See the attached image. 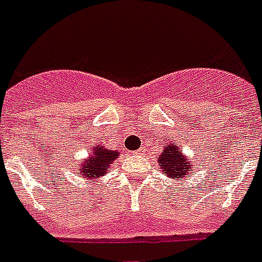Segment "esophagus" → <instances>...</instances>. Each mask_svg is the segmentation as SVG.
Instances as JSON below:
<instances>
[{
	"mask_svg": "<svg viewBox=\"0 0 262 262\" xmlns=\"http://www.w3.org/2000/svg\"><path fill=\"white\" fill-rule=\"evenodd\" d=\"M135 152H137V154H143L144 148H139V150H137V151H135Z\"/></svg>",
	"mask_w": 262,
	"mask_h": 262,
	"instance_id": "esophagus-1",
	"label": "esophagus"
}]
</instances>
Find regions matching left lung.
Masks as SVG:
<instances>
[{"label":"left lung","mask_w":262,"mask_h":262,"mask_svg":"<svg viewBox=\"0 0 262 262\" xmlns=\"http://www.w3.org/2000/svg\"><path fill=\"white\" fill-rule=\"evenodd\" d=\"M157 160L162 173L169 179L177 181L188 179L194 167L189 158L183 152V148L177 146L176 142H167L164 144L161 154L157 156Z\"/></svg>","instance_id":"8db88e82"}]
</instances>
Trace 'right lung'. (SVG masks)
<instances>
[{
  "label": "right lung",
  "instance_id": "1",
  "mask_svg": "<svg viewBox=\"0 0 262 262\" xmlns=\"http://www.w3.org/2000/svg\"><path fill=\"white\" fill-rule=\"evenodd\" d=\"M119 156L118 150H110L105 146L97 143L91 150L88 158L79 162L77 166V174L85 176V179H98L105 174L108 167Z\"/></svg>",
  "mask_w": 262,
  "mask_h": 262
}]
</instances>
